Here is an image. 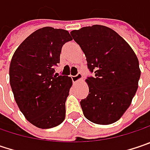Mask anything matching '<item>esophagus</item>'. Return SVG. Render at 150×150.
Segmentation results:
<instances>
[{
  "instance_id": "esophagus-1",
  "label": "esophagus",
  "mask_w": 150,
  "mask_h": 150,
  "mask_svg": "<svg viewBox=\"0 0 150 150\" xmlns=\"http://www.w3.org/2000/svg\"><path fill=\"white\" fill-rule=\"evenodd\" d=\"M71 80H72L73 83H76L77 81H79V79H82V74H81L80 72H79V73H77L74 76H71Z\"/></svg>"
}]
</instances>
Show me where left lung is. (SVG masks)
Segmentation results:
<instances>
[{"mask_svg":"<svg viewBox=\"0 0 150 150\" xmlns=\"http://www.w3.org/2000/svg\"><path fill=\"white\" fill-rule=\"evenodd\" d=\"M94 76L87 78L89 95L80 105L87 120L99 125L114 123L130 107L141 71L130 45L113 30L103 25L71 31Z\"/></svg>","mask_w":150,"mask_h":150,"instance_id":"1","label":"left lung"}]
</instances>
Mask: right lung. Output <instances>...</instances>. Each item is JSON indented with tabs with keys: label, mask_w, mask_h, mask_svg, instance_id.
Instances as JSON below:
<instances>
[{
	"label": "right lung",
	"mask_w": 150,
	"mask_h": 150,
	"mask_svg": "<svg viewBox=\"0 0 150 150\" xmlns=\"http://www.w3.org/2000/svg\"><path fill=\"white\" fill-rule=\"evenodd\" d=\"M72 39L67 30L43 27L34 31L14 52L9 67L17 105L38 128L59 125L66 117V100L72 81L55 73L63 45Z\"/></svg>",
	"instance_id": "add662e5"
}]
</instances>
